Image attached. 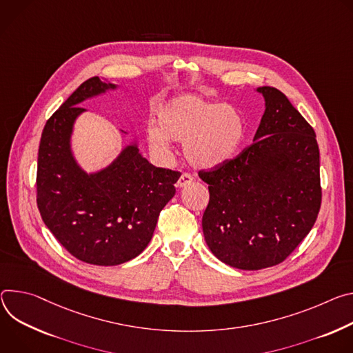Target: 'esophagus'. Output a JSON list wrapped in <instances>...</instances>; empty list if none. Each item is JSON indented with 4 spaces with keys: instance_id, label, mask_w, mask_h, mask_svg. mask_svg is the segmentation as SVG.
I'll use <instances>...</instances> for the list:
<instances>
[{
    "instance_id": "34e87169",
    "label": "esophagus",
    "mask_w": 353,
    "mask_h": 353,
    "mask_svg": "<svg viewBox=\"0 0 353 353\" xmlns=\"http://www.w3.org/2000/svg\"><path fill=\"white\" fill-rule=\"evenodd\" d=\"M193 182V176L190 175V174H188V172H183L181 176H179V179H178V182H176V186L178 188H183V186H186V185H189V183H192Z\"/></svg>"
}]
</instances>
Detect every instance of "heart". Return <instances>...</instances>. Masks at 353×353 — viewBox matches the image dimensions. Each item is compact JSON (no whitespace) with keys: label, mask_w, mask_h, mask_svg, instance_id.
Returning a JSON list of instances; mask_svg holds the SVG:
<instances>
[{"label":"heart","mask_w":353,"mask_h":353,"mask_svg":"<svg viewBox=\"0 0 353 353\" xmlns=\"http://www.w3.org/2000/svg\"><path fill=\"white\" fill-rule=\"evenodd\" d=\"M244 136V117L237 108L198 95H181L157 112V128L147 130V144L152 154L168 157L170 140L183 141L188 163L210 170L230 161Z\"/></svg>","instance_id":"1"}]
</instances>
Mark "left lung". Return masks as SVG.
Returning <instances> with one entry per match:
<instances>
[{
    "instance_id": "obj_1",
    "label": "left lung",
    "mask_w": 353,
    "mask_h": 353,
    "mask_svg": "<svg viewBox=\"0 0 353 353\" xmlns=\"http://www.w3.org/2000/svg\"><path fill=\"white\" fill-rule=\"evenodd\" d=\"M266 109L254 143L220 167L199 171L210 199L202 227L221 262L258 270L283 262L321 208L316 132L288 97L261 87Z\"/></svg>"
}]
</instances>
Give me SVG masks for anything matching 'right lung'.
<instances>
[{
	"label": "right lung",
	"mask_w": 353,
	"mask_h": 353,
	"mask_svg": "<svg viewBox=\"0 0 353 353\" xmlns=\"http://www.w3.org/2000/svg\"><path fill=\"white\" fill-rule=\"evenodd\" d=\"M113 84L88 78L49 117L37 152L36 202L57 241L77 259L113 266L148 245L160 212L175 194L181 172L155 168L129 145L110 167L87 175L70 151L78 103Z\"/></svg>",
	"instance_id": "1"
}]
</instances>
